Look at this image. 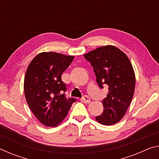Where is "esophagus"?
Returning a JSON list of instances; mask_svg holds the SVG:
<instances>
[{
  "label": "esophagus",
  "mask_w": 159,
  "mask_h": 159,
  "mask_svg": "<svg viewBox=\"0 0 159 159\" xmlns=\"http://www.w3.org/2000/svg\"><path fill=\"white\" fill-rule=\"evenodd\" d=\"M80 101L83 102V103L88 104V103H90V99L89 97H88L87 95H85V96H83L81 99H80Z\"/></svg>",
  "instance_id": "34e87169"
}]
</instances>
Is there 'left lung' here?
Listing matches in <instances>:
<instances>
[{"mask_svg":"<svg viewBox=\"0 0 159 159\" xmlns=\"http://www.w3.org/2000/svg\"><path fill=\"white\" fill-rule=\"evenodd\" d=\"M84 57L93 67L99 87H109L102 101L104 111L95 119L102 125H114L121 120L133 98L135 76L130 61L113 45L99 47Z\"/></svg>","mask_w":159,"mask_h":159,"instance_id":"left-lung-1","label":"left lung"}]
</instances>
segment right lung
Listing matches in <instances>:
<instances>
[{"label":"right lung","mask_w":159,"mask_h":159,"mask_svg":"<svg viewBox=\"0 0 159 159\" xmlns=\"http://www.w3.org/2000/svg\"><path fill=\"white\" fill-rule=\"evenodd\" d=\"M74 58L54 52H41L26 70L24 83L26 102L35 116L45 126H57L76 102L75 98H66V85L61 78Z\"/></svg>","instance_id":"right-lung-1"}]
</instances>
